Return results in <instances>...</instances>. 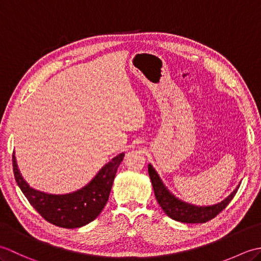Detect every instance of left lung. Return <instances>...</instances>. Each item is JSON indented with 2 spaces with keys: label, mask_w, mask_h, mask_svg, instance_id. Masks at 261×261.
Here are the masks:
<instances>
[{
  "label": "left lung",
  "mask_w": 261,
  "mask_h": 261,
  "mask_svg": "<svg viewBox=\"0 0 261 261\" xmlns=\"http://www.w3.org/2000/svg\"><path fill=\"white\" fill-rule=\"evenodd\" d=\"M148 173L151 179L154 196H156V199L164 212L169 218L182 223H205L214 219L216 215L228 206V204L234 197L238 188L240 186L238 185L236 190L221 203L210 205V206H196V205L188 204L175 197L164 185L157 171L153 169L151 165H148Z\"/></svg>",
  "instance_id": "left-lung-1"
}]
</instances>
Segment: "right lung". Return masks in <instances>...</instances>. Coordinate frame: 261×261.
I'll list each match as a JSON object with an SVG mask.
<instances>
[{
  "mask_svg": "<svg viewBox=\"0 0 261 261\" xmlns=\"http://www.w3.org/2000/svg\"><path fill=\"white\" fill-rule=\"evenodd\" d=\"M120 153L102 167L88 184L64 195L47 194L30 187L21 176L13 153V173L20 190L43 219L60 228L76 229L95 220L108 203L116 170L123 160Z\"/></svg>",
  "mask_w": 261,
  "mask_h": 261,
  "instance_id": "obj_1",
  "label": "right lung"
}]
</instances>
